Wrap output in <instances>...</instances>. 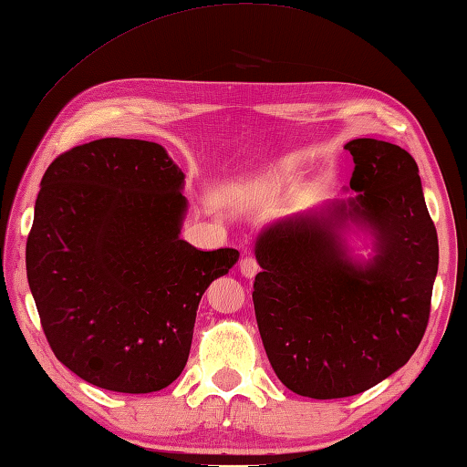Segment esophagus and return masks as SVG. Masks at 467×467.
Returning <instances> with one entry per match:
<instances>
[{
	"label": "esophagus",
	"instance_id": "obj_1",
	"mask_svg": "<svg viewBox=\"0 0 467 467\" xmlns=\"http://www.w3.org/2000/svg\"><path fill=\"white\" fill-rule=\"evenodd\" d=\"M238 270H241L243 276L253 278V276L258 273V270H260V266H258L254 256H244V258L241 260V265H238Z\"/></svg>",
	"mask_w": 467,
	"mask_h": 467
}]
</instances>
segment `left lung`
<instances>
[{
  "mask_svg": "<svg viewBox=\"0 0 467 467\" xmlns=\"http://www.w3.org/2000/svg\"><path fill=\"white\" fill-rule=\"evenodd\" d=\"M356 194L285 216L258 234L254 312L270 366L292 392L317 400L364 392L416 352L438 275V234L408 150L354 139ZM373 238L370 259L345 243Z\"/></svg>",
  "mask_w": 467,
  "mask_h": 467,
  "instance_id": "8db88e82",
  "label": "left lung"
}]
</instances>
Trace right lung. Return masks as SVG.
<instances>
[{
	"mask_svg": "<svg viewBox=\"0 0 467 467\" xmlns=\"http://www.w3.org/2000/svg\"><path fill=\"white\" fill-rule=\"evenodd\" d=\"M184 172L165 147L99 139L41 179L26 268L57 360L111 392L149 394L181 376L199 302L238 251L181 238Z\"/></svg>",
	"mask_w": 467,
	"mask_h": 467,
	"instance_id": "right-lung-1",
	"label": "right lung"
}]
</instances>
